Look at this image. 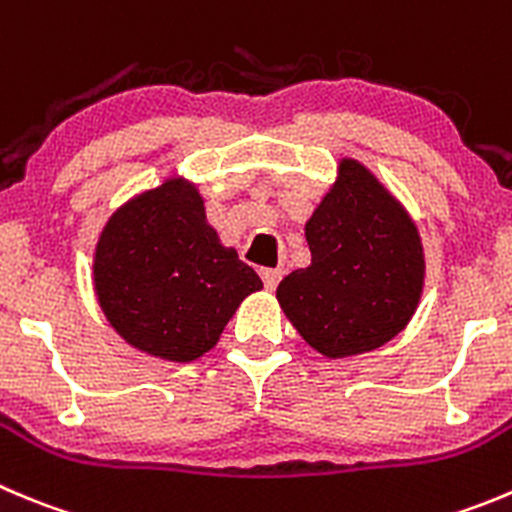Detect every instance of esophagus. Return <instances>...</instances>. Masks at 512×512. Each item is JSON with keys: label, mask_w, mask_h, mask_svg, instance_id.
Instances as JSON below:
<instances>
[{"label": "esophagus", "mask_w": 512, "mask_h": 512, "mask_svg": "<svg viewBox=\"0 0 512 512\" xmlns=\"http://www.w3.org/2000/svg\"><path fill=\"white\" fill-rule=\"evenodd\" d=\"M260 278H262V283H265L267 290H275L278 288L280 278H283V270H275V267H262Z\"/></svg>", "instance_id": "obj_1"}]
</instances>
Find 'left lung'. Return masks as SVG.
Instances as JSON below:
<instances>
[{"label":"left lung","instance_id":"obj_1","mask_svg":"<svg viewBox=\"0 0 512 512\" xmlns=\"http://www.w3.org/2000/svg\"><path fill=\"white\" fill-rule=\"evenodd\" d=\"M305 237L310 265L278 285V303L313 351L361 356L409 326L427 278L422 234L369 166L338 159Z\"/></svg>","mask_w":512,"mask_h":512}]
</instances>
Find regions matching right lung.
I'll return each mask as SVG.
<instances>
[{
  "instance_id": "obj_1",
  "label": "right lung",
  "mask_w": 512,
  "mask_h": 512,
  "mask_svg": "<svg viewBox=\"0 0 512 512\" xmlns=\"http://www.w3.org/2000/svg\"><path fill=\"white\" fill-rule=\"evenodd\" d=\"M93 290L113 331L146 356L191 364L217 346L262 280L207 224L186 176H166L108 217L93 250Z\"/></svg>"
}]
</instances>
